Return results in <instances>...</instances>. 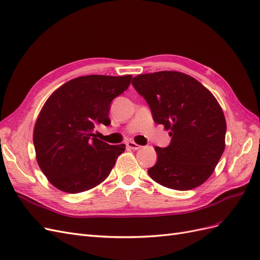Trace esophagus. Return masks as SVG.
<instances>
[{
	"label": "esophagus",
	"mask_w": 260,
	"mask_h": 260,
	"mask_svg": "<svg viewBox=\"0 0 260 260\" xmlns=\"http://www.w3.org/2000/svg\"><path fill=\"white\" fill-rule=\"evenodd\" d=\"M127 146L129 148H131V149H139V148H141V145L137 144L136 142H133V141H129V142L127 143Z\"/></svg>",
	"instance_id": "34e87169"
}]
</instances>
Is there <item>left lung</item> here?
Returning <instances> with one entry per match:
<instances>
[{"label": "left lung", "instance_id": "left-lung-1", "mask_svg": "<svg viewBox=\"0 0 260 260\" xmlns=\"http://www.w3.org/2000/svg\"><path fill=\"white\" fill-rule=\"evenodd\" d=\"M132 84L154 121L171 137L167 147H155L157 162L148 169L149 177L179 191L203 184L225 147L226 122L216 98L193 77L171 70L139 75Z\"/></svg>", "mask_w": 260, "mask_h": 260}]
</instances>
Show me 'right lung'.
Returning a JSON list of instances; mask_svg holds the SVG:
<instances>
[{
  "mask_svg": "<svg viewBox=\"0 0 260 260\" xmlns=\"http://www.w3.org/2000/svg\"><path fill=\"white\" fill-rule=\"evenodd\" d=\"M131 75L75 78L46 100L34 129L39 167L66 193L91 190L109 176L124 144L109 145L94 133L111 123L112 101L129 88Z\"/></svg>",
  "mask_w": 260,
  "mask_h": 260,
  "instance_id": "add662e5",
  "label": "right lung"
}]
</instances>
